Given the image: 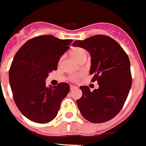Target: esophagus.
<instances>
[{
    "label": "esophagus",
    "mask_w": 146,
    "mask_h": 146,
    "mask_svg": "<svg viewBox=\"0 0 146 146\" xmlns=\"http://www.w3.org/2000/svg\"><path fill=\"white\" fill-rule=\"evenodd\" d=\"M77 88V87L75 86H73V85L70 86V90H73V89H75V88Z\"/></svg>",
    "instance_id": "34e87169"
}]
</instances>
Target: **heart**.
Instances as JSON below:
<instances>
[{"mask_svg":"<svg viewBox=\"0 0 146 146\" xmlns=\"http://www.w3.org/2000/svg\"><path fill=\"white\" fill-rule=\"evenodd\" d=\"M70 55H71L73 59H75L78 62H79L81 59L86 58L87 52L84 49L81 48V47H75L70 51ZM83 75H84V73L73 75L71 76V80L73 81H78L82 77Z\"/></svg>","mask_w":146,"mask_h":146,"instance_id":"1","label":"heart"}]
</instances>
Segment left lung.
Wrapping results in <instances>:
<instances>
[{
	"mask_svg": "<svg viewBox=\"0 0 146 146\" xmlns=\"http://www.w3.org/2000/svg\"><path fill=\"white\" fill-rule=\"evenodd\" d=\"M74 47L86 50L91 54L89 73L99 88L93 92L86 86H80L82 96L76 101L82 116L93 123L110 120L119 112L132 85L130 62L127 54L112 38L94 35L77 40Z\"/></svg>",
	"mask_w": 146,
	"mask_h": 146,
	"instance_id": "1",
	"label": "left lung"
}]
</instances>
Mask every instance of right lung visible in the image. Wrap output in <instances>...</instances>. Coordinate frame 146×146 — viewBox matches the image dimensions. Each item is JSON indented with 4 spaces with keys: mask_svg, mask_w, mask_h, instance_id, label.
Returning a JSON list of instances; mask_svg holds the SVG:
<instances>
[{
    "mask_svg": "<svg viewBox=\"0 0 146 146\" xmlns=\"http://www.w3.org/2000/svg\"><path fill=\"white\" fill-rule=\"evenodd\" d=\"M73 39L42 35L27 41L14 56L9 70L13 99L27 119L47 123L58 114L61 102L70 91L67 83L46 86L49 73L58 69L62 54Z\"/></svg>",
    "mask_w": 146,
    "mask_h": 146,
    "instance_id": "obj_1",
    "label": "right lung"
}]
</instances>
